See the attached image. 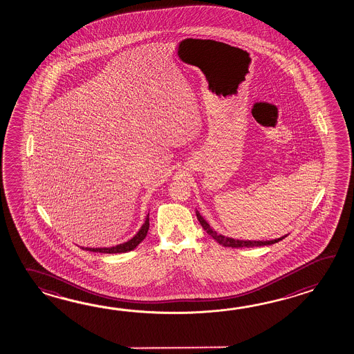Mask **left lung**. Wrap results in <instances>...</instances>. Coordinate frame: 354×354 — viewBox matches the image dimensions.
Instances as JSON below:
<instances>
[{
	"instance_id": "1",
	"label": "left lung",
	"mask_w": 354,
	"mask_h": 354,
	"mask_svg": "<svg viewBox=\"0 0 354 354\" xmlns=\"http://www.w3.org/2000/svg\"><path fill=\"white\" fill-rule=\"evenodd\" d=\"M196 218L199 221V223L202 224L203 230L207 232L209 234L210 237L216 239V242L219 245H224V247H232V248H242V247H259V245H274L277 243L279 241L285 239L286 236H283L281 239H272V241H239V239H228V237H224L222 234H218L216 231H213L210 228L209 224L207 223L202 216L196 212Z\"/></svg>"
}]
</instances>
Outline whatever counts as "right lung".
I'll return each mask as SVG.
<instances>
[{"instance_id": "right-lung-1", "label": "right lung", "mask_w": 354, "mask_h": 354, "mask_svg": "<svg viewBox=\"0 0 354 354\" xmlns=\"http://www.w3.org/2000/svg\"><path fill=\"white\" fill-rule=\"evenodd\" d=\"M149 228H150V223H149V216H146V221H145V223L142 224V227H141V230L138 232V234L133 237V239H130L129 242H124L122 245H115V247H109V248H84V247H82V250H87V251H91V252H101V253H122V252H129V251H132L133 248H136L142 241H144L145 237H146V234H147V232H149Z\"/></svg>"}]
</instances>
